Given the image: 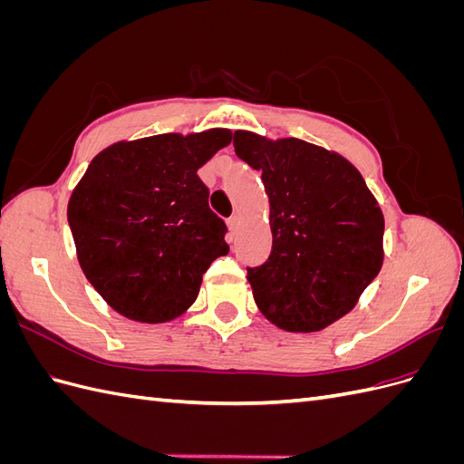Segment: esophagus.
Segmentation results:
<instances>
[{
	"label": "esophagus",
	"instance_id": "1",
	"mask_svg": "<svg viewBox=\"0 0 464 464\" xmlns=\"http://www.w3.org/2000/svg\"><path fill=\"white\" fill-rule=\"evenodd\" d=\"M228 228H230V234L234 236V234L237 232V228H240V217L232 215V217L228 218Z\"/></svg>",
	"mask_w": 464,
	"mask_h": 464
}]
</instances>
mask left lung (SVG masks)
Masks as SVG:
<instances>
[{
  "mask_svg": "<svg viewBox=\"0 0 464 464\" xmlns=\"http://www.w3.org/2000/svg\"><path fill=\"white\" fill-rule=\"evenodd\" d=\"M234 149L269 198L273 251L247 269L259 312L273 325L314 333L353 312L382 271L385 218L358 168L296 137L234 131Z\"/></svg>",
  "mask_w": 464,
  "mask_h": 464,
  "instance_id": "8db88e82",
  "label": "left lung"
}]
</instances>
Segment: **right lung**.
<instances>
[{
  "label": "right lung",
  "mask_w": 464,
  "mask_h": 464,
  "mask_svg": "<svg viewBox=\"0 0 464 464\" xmlns=\"http://www.w3.org/2000/svg\"><path fill=\"white\" fill-rule=\"evenodd\" d=\"M230 141L224 128L162 133L118 141L92 159L67 220L81 269L111 310L154 325L198 300L203 273L230 251L198 170Z\"/></svg>",
  "instance_id": "1"
}]
</instances>
